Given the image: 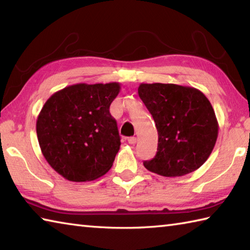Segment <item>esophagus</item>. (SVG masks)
<instances>
[{"instance_id":"esophagus-1","label":"esophagus","mask_w":250,"mask_h":250,"mask_svg":"<svg viewBox=\"0 0 250 250\" xmlns=\"http://www.w3.org/2000/svg\"><path fill=\"white\" fill-rule=\"evenodd\" d=\"M127 141H128L129 145H135L137 142V138L136 137H129V138L127 139Z\"/></svg>"}]
</instances>
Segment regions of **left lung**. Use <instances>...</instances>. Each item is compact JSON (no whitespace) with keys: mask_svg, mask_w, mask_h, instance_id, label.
Returning a JSON list of instances; mask_svg holds the SVG:
<instances>
[{"mask_svg":"<svg viewBox=\"0 0 250 250\" xmlns=\"http://www.w3.org/2000/svg\"><path fill=\"white\" fill-rule=\"evenodd\" d=\"M138 94L159 134L156 155L145 167L164 177L198 169L211 154L219 129L207 97L190 86L162 83H142Z\"/></svg>","mask_w":250,"mask_h":250,"instance_id":"1","label":"left lung"}]
</instances>
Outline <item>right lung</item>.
<instances>
[{
	"label": "right lung",
	"mask_w": 250,
	"mask_h": 250,
	"mask_svg": "<svg viewBox=\"0 0 250 250\" xmlns=\"http://www.w3.org/2000/svg\"><path fill=\"white\" fill-rule=\"evenodd\" d=\"M120 83L75 84L56 91L37 121L41 151L55 171L74 182L91 181L113 165L121 138L110 104Z\"/></svg>",
	"instance_id": "obj_1"
}]
</instances>
